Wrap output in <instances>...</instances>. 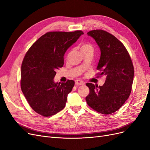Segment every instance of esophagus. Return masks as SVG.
<instances>
[{
	"label": "esophagus",
	"mask_w": 150,
	"mask_h": 150,
	"mask_svg": "<svg viewBox=\"0 0 150 150\" xmlns=\"http://www.w3.org/2000/svg\"><path fill=\"white\" fill-rule=\"evenodd\" d=\"M84 83L83 81H80V80H76L75 81V84L76 85H83Z\"/></svg>",
	"instance_id": "34e87169"
}]
</instances>
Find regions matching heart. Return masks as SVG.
I'll return each instance as SVG.
<instances>
[{"mask_svg":"<svg viewBox=\"0 0 150 150\" xmlns=\"http://www.w3.org/2000/svg\"><path fill=\"white\" fill-rule=\"evenodd\" d=\"M81 52L87 51H93V47L89 43H84L83 44L81 47Z\"/></svg>","mask_w":150,"mask_h":150,"instance_id":"obj_1","label":"heart"}]
</instances>
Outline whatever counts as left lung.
Wrapping results in <instances>:
<instances>
[{"mask_svg": "<svg viewBox=\"0 0 150 150\" xmlns=\"http://www.w3.org/2000/svg\"><path fill=\"white\" fill-rule=\"evenodd\" d=\"M87 34L98 45L101 56L96 69L106 81L102 86L87 83L89 94L86 97L88 105L103 115L117 111L128 99L134 78V67L129 54L122 43L114 35L103 30H91Z\"/></svg>", "mask_w": 150, "mask_h": 150, "instance_id": "1", "label": "left lung"}]
</instances>
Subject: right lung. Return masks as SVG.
<instances>
[{"label":"right lung","instance_id":"1","mask_svg":"<svg viewBox=\"0 0 150 150\" xmlns=\"http://www.w3.org/2000/svg\"><path fill=\"white\" fill-rule=\"evenodd\" d=\"M83 34L81 30L49 32L25 54L21 66V89L30 106L38 114L48 117L65 107L74 81L55 83L54 78L56 70L64 65L67 49Z\"/></svg>","mask_w":150,"mask_h":150}]
</instances>
